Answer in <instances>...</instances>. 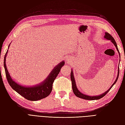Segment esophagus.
Listing matches in <instances>:
<instances>
[{"label": "esophagus", "mask_w": 125, "mask_h": 125, "mask_svg": "<svg viewBox=\"0 0 125 125\" xmlns=\"http://www.w3.org/2000/svg\"><path fill=\"white\" fill-rule=\"evenodd\" d=\"M70 59H66V62H67V63H70Z\"/></svg>", "instance_id": "34e87169"}]
</instances>
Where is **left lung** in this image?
<instances>
[{
	"label": "left lung",
	"mask_w": 125,
	"mask_h": 125,
	"mask_svg": "<svg viewBox=\"0 0 125 125\" xmlns=\"http://www.w3.org/2000/svg\"><path fill=\"white\" fill-rule=\"evenodd\" d=\"M104 39L108 40L111 41L113 43V44H114V45H115V46L116 48V50L117 51H118V53H119V55L120 57V55L119 54V50L118 49V47H117V45L116 44V42H115L114 39L112 37V36L109 34L107 32H105V35L104 36ZM119 67L118 68V74H117V78L116 79V80L115 81V82H114V83H113L111 86L110 87V88H109V89H108L107 91H106L104 93H103V94H101L100 95H97V96H89V95H87L85 94H83L81 93L80 91H79L76 85V84H75V79H74V75H73V70L72 69L71 71V74H70V78H71V80L72 82V87H73V91L74 93V94L75 95V96L79 97V98H81V99H84V100H99L100 99H101L102 97H104L106 94L109 90L111 89V88L113 86L115 83L116 81L118 80V78L119 77Z\"/></svg>",
	"instance_id": "8db88e82"
}]
</instances>
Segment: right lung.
<instances>
[{"label":"right lung","mask_w":125,"mask_h":125,"mask_svg":"<svg viewBox=\"0 0 125 125\" xmlns=\"http://www.w3.org/2000/svg\"><path fill=\"white\" fill-rule=\"evenodd\" d=\"M10 45V44L9 45L8 48ZM8 52V50H7L5 54L3 64H4L7 81L11 88L20 95L24 97L25 99L30 101H38L43 99L50 95L52 91L53 82L59 73L61 68L65 65V61H62L59 62L57 65H56L51 72L50 74L48 75V77L41 83L32 86H23L18 84L17 82L13 80L11 78L9 72L7 70L6 65V59Z\"/></svg>","instance_id":"add662e5"}]
</instances>
